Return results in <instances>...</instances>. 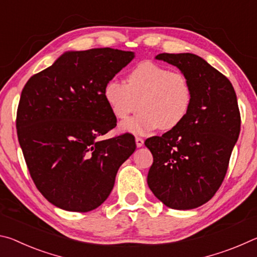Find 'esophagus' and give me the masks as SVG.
Returning <instances> with one entry per match:
<instances>
[{
	"instance_id": "34e87169",
	"label": "esophagus",
	"mask_w": 257,
	"mask_h": 257,
	"mask_svg": "<svg viewBox=\"0 0 257 257\" xmlns=\"http://www.w3.org/2000/svg\"><path fill=\"white\" fill-rule=\"evenodd\" d=\"M136 145H137V147H142L143 145H144V139L141 137H136Z\"/></svg>"
}]
</instances>
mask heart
Returning <instances> with one entry per match:
<instances>
[{
	"label": "heart",
	"mask_w": 257,
	"mask_h": 257,
	"mask_svg": "<svg viewBox=\"0 0 257 257\" xmlns=\"http://www.w3.org/2000/svg\"><path fill=\"white\" fill-rule=\"evenodd\" d=\"M104 99L116 119H127L121 129L133 134H147L155 128L170 130L179 125L193 104V88L184 73L171 71L152 61H143L129 71L125 84L108 80Z\"/></svg>",
	"instance_id": "heart-1"
}]
</instances>
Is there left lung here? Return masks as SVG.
<instances>
[{
	"label": "left lung",
	"mask_w": 257,
	"mask_h": 257,
	"mask_svg": "<svg viewBox=\"0 0 257 257\" xmlns=\"http://www.w3.org/2000/svg\"><path fill=\"white\" fill-rule=\"evenodd\" d=\"M155 59L188 78L193 104L178 127L145 141L153 154L147 184L164 205L191 210L214 196L227 173L240 133L237 96L228 78L198 55L161 53Z\"/></svg>",
	"instance_id": "8db88e82"
}]
</instances>
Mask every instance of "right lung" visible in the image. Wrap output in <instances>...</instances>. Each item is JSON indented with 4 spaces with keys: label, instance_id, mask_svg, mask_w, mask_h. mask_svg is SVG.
I'll use <instances>...</instances> for the list:
<instances>
[{
    "label": "right lung",
    "instance_id": "1",
    "mask_svg": "<svg viewBox=\"0 0 257 257\" xmlns=\"http://www.w3.org/2000/svg\"><path fill=\"white\" fill-rule=\"evenodd\" d=\"M134 52L104 47L66 52L29 78L17 111V134L30 177L56 207L88 212L113 189L135 137H99L116 125L103 90Z\"/></svg>",
    "mask_w": 257,
    "mask_h": 257
}]
</instances>
